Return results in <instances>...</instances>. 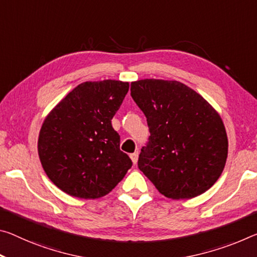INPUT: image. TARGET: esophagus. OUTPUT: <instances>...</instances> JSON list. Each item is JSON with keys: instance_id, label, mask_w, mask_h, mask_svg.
Returning a JSON list of instances; mask_svg holds the SVG:
<instances>
[{"instance_id": "esophagus-1", "label": "esophagus", "mask_w": 257, "mask_h": 257, "mask_svg": "<svg viewBox=\"0 0 257 257\" xmlns=\"http://www.w3.org/2000/svg\"><path fill=\"white\" fill-rule=\"evenodd\" d=\"M130 158H132L134 165H136L137 160H138V152H134V153L130 154Z\"/></svg>"}]
</instances>
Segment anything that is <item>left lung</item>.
Listing matches in <instances>:
<instances>
[{"instance_id":"left-lung-1","label":"left lung","mask_w":257,"mask_h":257,"mask_svg":"<svg viewBox=\"0 0 257 257\" xmlns=\"http://www.w3.org/2000/svg\"><path fill=\"white\" fill-rule=\"evenodd\" d=\"M130 91L150 130L138 168L167 198L190 199L210 189L227 157L218 113L177 81L140 80L132 82Z\"/></svg>"}]
</instances>
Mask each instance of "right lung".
Wrapping results in <instances>:
<instances>
[{"instance_id":"1","label":"right lung","mask_w":257,"mask_h":257,"mask_svg":"<svg viewBox=\"0 0 257 257\" xmlns=\"http://www.w3.org/2000/svg\"><path fill=\"white\" fill-rule=\"evenodd\" d=\"M128 90V82L115 80L81 83L46 117L38 142L40 160L64 192L104 197L132 168L111 121Z\"/></svg>"}]
</instances>
